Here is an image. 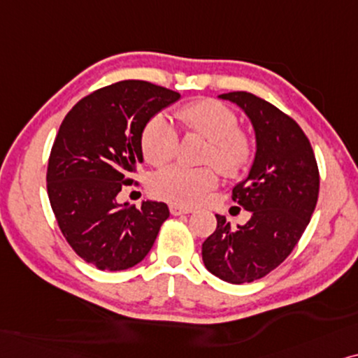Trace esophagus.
I'll return each instance as SVG.
<instances>
[{
    "label": "esophagus",
    "mask_w": 358,
    "mask_h": 358,
    "mask_svg": "<svg viewBox=\"0 0 358 358\" xmlns=\"http://www.w3.org/2000/svg\"><path fill=\"white\" fill-rule=\"evenodd\" d=\"M170 213L173 214V216H180V214H189V213H193V208L182 206V204L171 203V204H170Z\"/></svg>",
    "instance_id": "1"
}]
</instances>
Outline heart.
<instances>
[{"instance_id": "heart-1", "label": "heart", "mask_w": 358, "mask_h": 358, "mask_svg": "<svg viewBox=\"0 0 358 358\" xmlns=\"http://www.w3.org/2000/svg\"><path fill=\"white\" fill-rule=\"evenodd\" d=\"M185 129L196 132L211 141L206 164H211L226 176L241 173L250 164L254 142L245 131L239 129V117L216 99H201L175 111ZM178 132L169 119L154 116L145 124L141 136L144 157L154 165H165L178 152ZM216 185V173L211 169H188L171 165L154 176L152 189L157 196L169 201L193 206L204 199Z\"/></svg>"}]
</instances>
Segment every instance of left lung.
I'll return each instance as SVG.
<instances>
[{
  "mask_svg": "<svg viewBox=\"0 0 358 358\" xmlns=\"http://www.w3.org/2000/svg\"><path fill=\"white\" fill-rule=\"evenodd\" d=\"M250 119L255 159L249 175L232 189V199L250 219L232 227L219 216L203 242L204 266L232 285L250 283L275 270L292 254L309 224L319 194V170L313 147L298 122L255 94H219Z\"/></svg>",
  "mask_w": 358,
  "mask_h": 358,
  "instance_id": "8db88e82",
  "label": "left lung"
}]
</instances>
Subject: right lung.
I'll return each mask as SVG.
<instances>
[{
    "label": "right lung",
    "instance_id": "1",
    "mask_svg": "<svg viewBox=\"0 0 358 358\" xmlns=\"http://www.w3.org/2000/svg\"><path fill=\"white\" fill-rule=\"evenodd\" d=\"M176 92L142 80L99 88L70 109L52 145L47 193L62 234L99 270H126L144 260L169 206L119 204L142 162L141 136L152 116L175 103Z\"/></svg>",
    "mask_w": 358,
    "mask_h": 358
}]
</instances>
